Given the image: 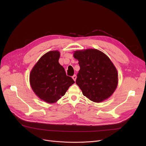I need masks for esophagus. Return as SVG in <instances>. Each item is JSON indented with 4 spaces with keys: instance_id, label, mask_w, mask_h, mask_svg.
Returning a JSON list of instances; mask_svg holds the SVG:
<instances>
[{
    "instance_id": "1",
    "label": "esophagus",
    "mask_w": 146,
    "mask_h": 146,
    "mask_svg": "<svg viewBox=\"0 0 146 146\" xmlns=\"http://www.w3.org/2000/svg\"><path fill=\"white\" fill-rule=\"evenodd\" d=\"M76 78H77V76H76V75H73V76H72V78H73V79L75 81L76 80Z\"/></svg>"
}]
</instances>
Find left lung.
<instances>
[{"label":"left lung","mask_w":146,"mask_h":146,"mask_svg":"<svg viewBox=\"0 0 146 146\" xmlns=\"http://www.w3.org/2000/svg\"><path fill=\"white\" fill-rule=\"evenodd\" d=\"M74 57L80 66L76 83L83 95L95 102L108 98L118 85L117 69L108 57L95 49L76 51Z\"/></svg>","instance_id":"obj_1"}]
</instances>
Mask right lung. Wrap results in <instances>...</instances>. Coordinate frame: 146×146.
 I'll list each match as a JSON object with an SVG mask.
<instances>
[{"label":"right lung","mask_w":146,"mask_h":146,"mask_svg":"<svg viewBox=\"0 0 146 146\" xmlns=\"http://www.w3.org/2000/svg\"><path fill=\"white\" fill-rule=\"evenodd\" d=\"M60 52L51 51L41 57L29 76L30 84L35 94L42 100L54 103L65 95L74 83L66 75L64 67L58 63Z\"/></svg>","instance_id":"right-lung-1"}]
</instances>
